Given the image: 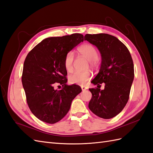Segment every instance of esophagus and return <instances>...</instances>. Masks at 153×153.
I'll use <instances>...</instances> for the list:
<instances>
[{
  "instance_id": "34e87169",
  "label": "esophagus",
  "mask_w": 153,
  "mask_h": 153,
  "mask_svg": "<svg viewBox=\"0 0 153 153\" xmlns=\"http://www.w3.org/2000/svg\"><path fill=\"white\" fill-rule=\"evenodd\" d=\"M81 89H82V91H85L87 89V87H85V86H84V85H81Z\"/></svg>"
}]
</instances>
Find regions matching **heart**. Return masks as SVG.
<instances>
[{
	"instance_id": "heart-1",
	"label": "heart",
	"mask_w": 153,
	"mask_h": 153,
	"mask_svg": "<svg viewBox=\"0 0 153 153\" xmlns=\"http://www.w3.org/2000/svg\"><path fill=\"white\" fill-rule=\"evenodd\" d=\"M77 51L79 54L84 56L88 60V64L92 68H95L98 65V52L94 46L89 44H85L78 48ZM74 53L68 52L64 60L65 68L68 72H72L73 70ZM92 74L88 70L84 72H75L68 76V81L72 84H83L91 79Z\"/></svg>"
}]
</instances>
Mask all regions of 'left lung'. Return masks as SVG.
Instances as JSON below:
<instances>
[{
  "mask_svg": "<svg viewBox=\"0 0 153 153\" xmlns=\"http://www.w3.org/2000/svg\"><path fill=\"white\" fill-rule=\"evenodd\" d=\"M85 40L97 46L102 56L98 74L91 83L97 88H89L92 98L88 108L105 119L115 117L125 107L129 99L134 77V63L126 46L108 34H85ZM105 83L104 90L100 84Z\"/></svg>",
  "mask_w": 153,
  "mask_h": 153,
  "instance_id": "1",
  "label": "left lung"
}]
</instances>
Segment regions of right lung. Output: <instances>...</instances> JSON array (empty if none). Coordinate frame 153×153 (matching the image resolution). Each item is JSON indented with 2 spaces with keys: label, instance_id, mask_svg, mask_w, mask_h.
<instances>
[{
  "label": "right lung",
  "instance_id": "obj_1",
  "mask_svg": "<svg viewBox=\"0 0 153 153\" xmlns=\"http://www.w3.org/2000/svg\"><path fill=\"white\" fill-rule=\"evenodd\" d=\"M83 40V35L79 33L48 38L28 53L23 65L22 84L28 107L42 121L59 122L81 92L79 85H66L64 60L67 53ZM57 83L63 86L60 90L54 88Z\"/></svg>",
  "mask_w": 153,
  "mask_h": 153
}]
</instances>
